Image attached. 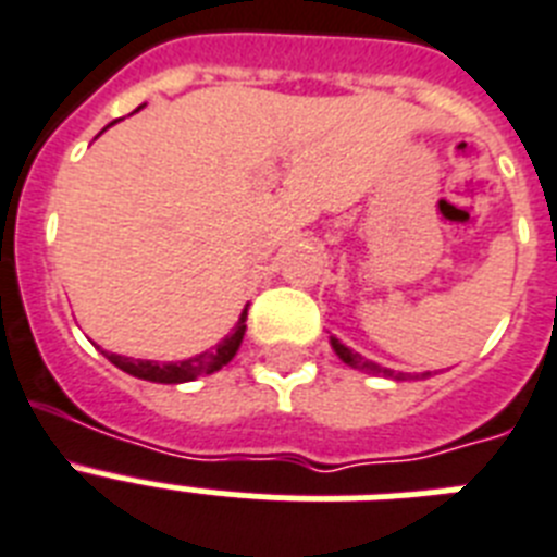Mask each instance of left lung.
<instances>
[{"mask_svg": "<svg viewBox=\"0 0 557 557\" xmlns=\"http://www.w3.org/2000/svg\"><path fill=\"white\" fill-rule=\"evenodd\" d=\"M332 349L337 351V357H341L343 363L355 366V369H363V372H372V374H392V369H383V366L372 363V360H366V357H360L357 351H351L349 346H343L337 337H332ZM400 377H404V374H400ZM400 377H397V381H400Z\"/></svg>", "mask_w": 557, "mask_h": 557, "instance_id": "1", "label": "left lung"}]
</instances>
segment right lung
Returning <instances> with one entry per match:
<instances>
[{
  "label": "right lung",
  "instance_id": "1",
  "mask_svg": "<svg viewBox=\"0 0 557 557\" xmlns=\"http://www.w3.org/2000/svg\"><path fill=\"white\" fill-rule=\"evenodd\" d=\"M243 334H246V311L239 314V323L234 325V332L225 337L216 349L202 351V355L191 357V360H183V363H153V360H134V357L122 355H108L106 357L116 369L134 374L139 381L151 383H188L200 374H211L216 369H223L225 363H232V357L237 355L239 343H243Z\"/></svg>",
  "mask_w": 557,
  "mask_h": 557
}]
</instances>
